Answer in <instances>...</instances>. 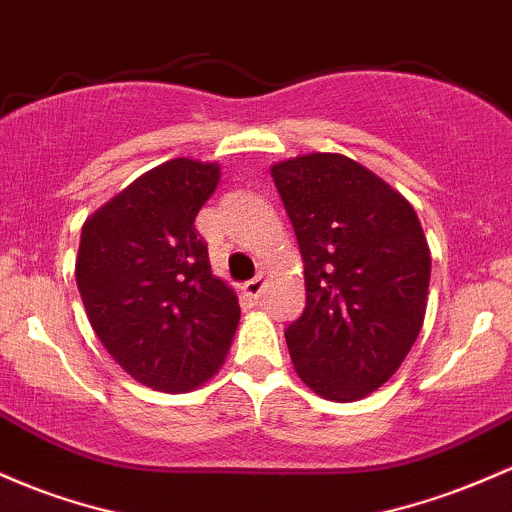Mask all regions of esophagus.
<instances>
[{
    "mask_svg": "<svg viewBox=\"0 0 512 512\" xmlns=\"http://www.w3.org/2000/svg\"><path fill=\"white\" fill-rule=\"evenodd\" d=\"M265 284H267V279L260 274V277H255V279H250V282H245L243 291H245L247 296H252V299H260L262 291H265Z\"/></svg>",
    "mask_w": 512,
    "mask_h": 512,
    "instance_id": "1",
    "label": "esophagus"
}]
</instances>
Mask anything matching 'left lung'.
Listing matches in <instances>:
<instances>
[{"label":"left lung","mask_w":512,"mask_h":512,"mask_svg":"<svg viewBox=\"0 0 512 512\" xmlns=\"http://www.w3.org/2000/svg\"><path fill=\"white\" fill-rule=\"evenodd\" d=\"M299 240L306 308L286 328L291 362L320 398L359 401L411 352L430 286V247L413 206L338 153L272 165Z\"/></svg>","instance_id":"obj_1"}]
</instances>
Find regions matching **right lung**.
I'll use <instances>...</instances> for the list:
<instances>
[{
  "instance_id": "obj_1",
  "label": "right lung",
  "mask_w": 512,
  "mask_h": 512,
  "mask_svg": "<svg viewBox=\"0 0 512 512\" xmlns=\"http://www.w3.org/2000/svg\"><path fill=\"white\" fill-rule=\"evenodd\" d=\"M221 167L189 157L140 174L84 221L75 279L111 357L155 391H192L221 369L238 296L213 277L196 233Z\"/></svg>"
}]
</instances>
